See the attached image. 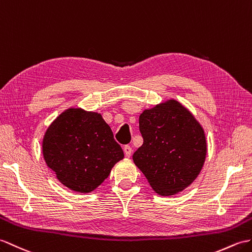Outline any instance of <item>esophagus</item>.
<instances>
[{"label": "esophagus", "instance_id": "34e87169", "mask_svg": "<svg viewBox=\"0 0 252 252\" xmlns=\"http://www.w3.org/2000/svg\"><path fill=\"white\" fill-rule=\"evenodd\" d=\"M124 151H125V155L127 158L131 157V155H132V147H130V146L126 145V146H125V147H124Z\"/></svg>", "mask_w": 252, "mask_h": 252}]
</instances>
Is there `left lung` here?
Returning <instances> with one entry per match:
<instances>
[{
    "label": "left lung",
    "instance_id": "left-lung-1",
    "mask_svg": "<svg viewBox=\"0 0 252 252\" xmlns=\"http://www.w3.org/2000/svg\"><path fill=\"white\" fill-rule=\"evenodd\" d=\"M144 143L133 161L158 194L185 190L201 173L207 154L204 128L190 110L174 98L139 116Z\"/></svg>",
    "mask_w": 252,
    "mask_h": 252
}]
</instances>
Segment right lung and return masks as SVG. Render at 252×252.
<instances>
[{
    "mask_svg": "<svg viewBox=\"0 0 252 252\" xmlns=\"http://www.w3.org/2000/svg\"><path fill=\"white\" fill-rule=\"evenodd\" d=\"M42 150L58 180L80 193L96 189L125 158L102 115L80 107L67 108L51 122Z\"/></svg>",
    "mask_w": 252,
    "mask_h": 252,
    "instance_id": "1",
    "label": "right lung"
}]
</instances>
